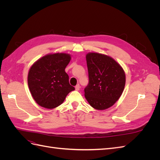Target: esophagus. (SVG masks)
<instances>
[{"label":"esophagus","mask_w":160,"mask_h":160,"mask_svg":"<svg viewBox=\"0 0 160 160\" xmlns=\"http://www.w3.org/2000/svg\"><path fill=\"white\" fill-rule=\"evenodd\" d=\"M79 89H80V85H79V84H77L75 86V90L76 91H79Z\"/></svg>","instance_id":"1"}]
</instances>
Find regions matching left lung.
I'll return each mask as SVG.
<instances>
[{
  "instance_id": "1",
  "label": "left lung",
  "mask_w": 160,
  "mask_h": 160,
  "mask_svg": "<svg viewBox=\"0 0 160 160\" xmlns=\"http://www.w3.org/2000/svg\"><path fill=\"white\" fill-rule=\"evenodd\" d=\"M89 83L85 97L91 107L98 110L108 109L122 95L125 85L122 67L112 58L98 52L86 55Z\"/></svg>"
}]
</instances>
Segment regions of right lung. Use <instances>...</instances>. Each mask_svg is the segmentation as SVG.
I'll use <instances>...</instances> for the list:
<instances>
[{
    "label": "right lung",
    "mask_w": 160,
    "mask_h": 160,
    "mask_svg": "<svg viewBox=\"0 0 160 160\" xmlns=\"http://www.w3.org/2000/svg\"><path fill=\"white\" fill-rule=\"evenodd\" d=\"M70 60V55L58 52L42 57L32 65L28 71V85L38 105L47 109L55 108L75 90L65 71Z\"/></svg>",
    "instance_id": "right-lung-1"
}]
</instances>
